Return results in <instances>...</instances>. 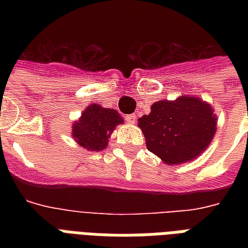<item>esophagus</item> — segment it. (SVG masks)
I'll list each match as a JSON object with an SVG mask.
<instances>
[{"label":"esophagus","instance_id":"1","mask_svg":"<svg viewBox=\"0 0 248 248\" xmlns=\"http://www.w3.org/2000/svg\"><path fill=\"white\" fill-rule=\"evenodd\" d=\"M124 120L127 121L128 124H135L136 116H135V114H127V116L124 117Z\"/></svg>","mask_w":248,"mask_h":248}]
</instances>
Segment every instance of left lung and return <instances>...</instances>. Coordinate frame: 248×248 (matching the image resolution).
Masks as SVG:
<instances>
[{
    "label": "left lung",
    "instance_id": "1",
    "mask_svg": "<svg viewBox=\"0 0 248 248\" xmlns=\"http://www.w3.org/2000/svg\"><path fill=\"white\" fill-rule=\"evenodd\" d=\"M216 122L211 105L200 97L183 95L172 101H155L138 126L148 151L166 165H180L203 153L214 139Z\"/></svg>",
    "mask_w": 248,
    "mask_h": 248
}]
</instances>
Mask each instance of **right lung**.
<instances>
[{"label":"right lung","mask_w":248,"mask_h":248,"mask_svg":"<svg viewBox=\"0 0 248 248\" xmlns=\"http://www.w3.org/2000/svg\"><path fill=\"white\" fill-rule=\"evenodd\" d=\"M121 124H124V118L116 109L91 104L83 110L81 118L73 122L72 136L79 147L90 152H100L107 148L112 132Z\"/></svg>","instance_id":"right-lung-1"}]
</instances>
